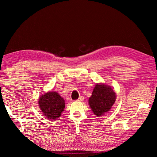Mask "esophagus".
Returning <instances> with one entry per match:
<instances>
[{"label": "esophagus", "instance_id": "obj_1", "mask_svg": "<svg viewBox=\"0 0 157 157\" xmlns=\"http://www.w3.org/2000/svg\"><path fill=\"white\" fill-rule=\"evenodd\" d=\"M78 101H83L84 100V97L83 96H80V97H79L78 98V99H77Z\"/></svg>", "mask_w": 157, "mask_h": 157}]
</instances>
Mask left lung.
<instances>
[{"label":"left lung","instance_id":"obj_1","mask_svg":"<svg viewBox=\"0 0 157 157\" xmlns=\"http://www.w3.org/2000/svg\"><path fill=\"white\" fill-rule=\"evenodd\" d=\"M116 97L115 92L110 86L97 84L89 98V105L95 115L100 117L111 109Z\"/></svg>","mask_w":157,"mask_h":157}]
</instances>
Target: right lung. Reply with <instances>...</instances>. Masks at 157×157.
<instances>
[{
	"label": "right lung",
	"mask_w": 157,
	"mask_h": 157,
	"mask_svg": "<svg viewBox=\"0 0 157 157\" xmlns=\"http://www.w3.org/2000/svg\"><path fill=\"white\" fill-rule=\"evenodd\" d=\"M39 104L43 115L54 121L61 116L65 108L64 99L56 92H48L40 96Z\"/></svg>",
	"instance_id": "add662e5"
}]
</instances>
